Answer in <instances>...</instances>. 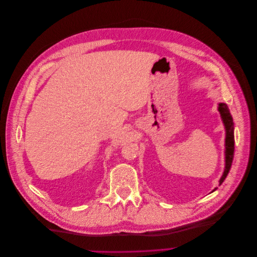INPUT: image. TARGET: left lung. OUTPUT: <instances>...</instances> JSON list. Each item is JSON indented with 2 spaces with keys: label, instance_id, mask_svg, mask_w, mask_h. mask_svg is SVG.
Segmentation results:
<instances>
[{
  "label": "left lung",
  "instance_id": "8db88e82",
  "mask_svg": "<svg viewBox=\"0 0 257 257\" xmlns=\"http://www.w3.org/2000/svg\"><path fill=\"white\" fill-rule=\"evenodd\" d=\"M218 111H219V113H221L222 119L224 121L225 127H226V145H225L226 146V166H225L224 174H223L221 180H219V185H221L224 182V180L226 179L229 170L231 168L232 161H233V157H234V133H233V130H234V127H233V120H232V117L230 115L227 104L219 103Z\"/></svg>",
  "mask_w": 257,
  "mask_h": 257
}]
</instances>
